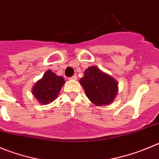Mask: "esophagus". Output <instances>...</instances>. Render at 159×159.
I'll return each instance as SVG.
<instances>
[{
  "label": "esophagus",
  "mask_w": 159,
  "mask_h": 159,
  "mask_svg": "<svg viewBox=\"0 0 159 159\" xmlns=\"http://www.w3.org/2000/svg\"><path fill=\"white\" fill-rule=\"evenodd\" d=\"M77 78H78V77H77V75H74V76L70 77V78H69L70 80H77Z\"/></svg>",
  "instance_id": "obj_1"
}]
</instances>
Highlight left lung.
Returning <instances> with one entry per match:
<instances>
[{
	"label": "left lung",
	"instance_id": "1",
	"mask_svg": "<svg viewBox=\"0 0 159 159\" xmlns=\"http://www.w3.org/2000/svg\"><path fill=\"white\" fill-rule=\"evenodd\" d=\"M87 97L96 106H105L114 101L118 93V82L96 66L85 70L79 81Z\"/></svg>",
	"mask_w": 159,
	"mask_h": 159
}]
</instances>
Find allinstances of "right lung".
Masks as SVG:
<instances>
[{"instance_id": "right-lung-1", "label": "right lung", "mask_w": 159, "mask_h": 159, "mask_svg": "<svg viewBox=\"0 0 159 159\" xmlns=\"http://www.w3.org/2000/svg\"><path fill=\"white\" fill-rule=\"evenodd\" d=\"M64 83L63 77L57 76L48 70L33 87L32 93L41 104H48L58 97V94Z\"/></svg>"}]
</instances>
